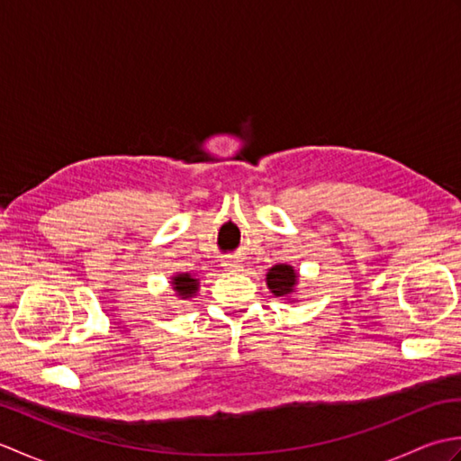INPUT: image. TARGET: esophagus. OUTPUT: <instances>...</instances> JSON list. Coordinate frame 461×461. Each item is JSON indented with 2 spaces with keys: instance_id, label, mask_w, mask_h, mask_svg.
Instances as JSON below:
<instances>
[{
  "instance_id": "obj_1",
  "label": "esophagus",
  "mask_w": 461,
  "mask_h": 461,
  "mask_svg": "<svg viewBox=\"0 0 461 461\" xmlns=\"http://www.w3.org/2000/svg\"><path fill=\"white\" fill-rule=\"evenodd\" d=\"M223 267L230 271H238V269H241V263L236 259H228V261H223Z\"/></svg>"
}]
</instances>
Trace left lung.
Instances as JSON below:
<instances>
[{
  "instance_id": "8db88e82",
  "label": "left lung",
  "mask_w": 461,
  "mask_h": 461,
  "mask_svg": "<svg viewBox=\"0 0 461 461\" xmlns=\"http://www.w3.org/2000/svg\"><path fill=\"white\" fill-rule=\"evenodd\" d=\"M295 269L289 267V266H276L271 267L267 273V287L271 289L273 295L283 297V295H289L295 287Z\"/></svg>"
}]
</instances>
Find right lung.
I'll use <instances>...</instances> for the list:
<instances>
[{
	"instance_id": "add662e5",
	"label": "right lung",
	"mask_w": 461,
	"mask_h": 461,
	"mask_svg": "<svg viewBox=\"0 0 461 461\" xmlns=\"http://www.w3.org/2000/svg\"><path fill=\"white\" fill-rule=\"evenodd\" d=\"M172 283H174V291L178 293L180 297H192L194 293H195V289H198V281L192 279L188 273L174 277Z\"/></svg>"
}]
</instances>
